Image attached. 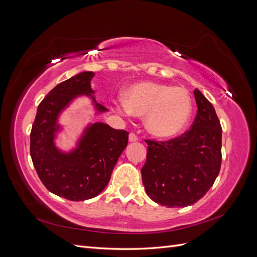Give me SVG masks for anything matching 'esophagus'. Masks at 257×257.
<instances>
[{
	"label": "esophagus",
	"instance_id": "34e87169",
	"mask_svg": "<svg viewBox=\"0 0 257 257\" xmlns=\"http://www.w3.org/2000/svg\"><path fill=\"white\" fill-rule=\"evenodd\" d=\"M128 141H130L131 143H135V142L138 141V137H137V135H135L134 133H131V134L128 135Z\"/></svg>",
	"mask_w": 257,
	"mask_h": 257
}]
</instances>
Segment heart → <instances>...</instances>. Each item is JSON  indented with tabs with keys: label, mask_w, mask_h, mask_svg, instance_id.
Wrapping results in <instances>:
<instances>
[{
	"label": "heart",
	"mask_w": 257,
	"mask_h": 257,
	"mask_svg": "<svg viewBox=\"0 0 257 257\" xmlns=\"http://www.w3.org/2000/svg\"><path fill=\"white\" fill-rule=\"evenodd\" d=\"M193 103L189 91L182 87L142 81L132 84L123 93L120 110L145 115V127L161 139L181 134L189 124Z\"/></svg>",
	"instance_id": "heart-1"
}]
</instances>
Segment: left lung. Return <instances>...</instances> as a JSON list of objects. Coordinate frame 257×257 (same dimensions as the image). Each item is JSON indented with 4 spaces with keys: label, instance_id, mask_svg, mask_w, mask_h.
Here are the masks:
<instances>
[{
    "label": "left lung",
    "instance_id": "left-lung-1",
    "mask_svg": "<svg viewBox=\"0 0 257 257\" xmlns=\"http://www.w3.org/2000/svg\"><path fill=\"white\" fill-rule=\"evenodd\" d=\"M197 114L192 127L165 143L146 141L147 161L142 168L146 193L168 208L195 204L220 173L222 127L212 104L194 91Z\"/></svg>",
    "mask_w": 257,
    "mask_h": 257
}]
</instances>
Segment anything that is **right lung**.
Segmentation results:
<instances>
[{"label":"right lung","instance_id":"add662e5","mask_svg":"<svg viewBox=\"0 0 257 257\" xmlns=\"http://www.w3.org/2000/svg\"><path fill=\"white\" fill-rule=\"evenodd\" d=\"M93 76V72H82L56 85L38 105L30 135L31 158L41 181L49 192L73 201L103 192L128 142L127 132L95 122L83 130L73 150L63 152L56 146L54 139L62 130L59 116L75 98L89 96L96 114L108 111L92 95Z\"/></svg>","mask_w":257,"mask_h":257}]
</instances>
